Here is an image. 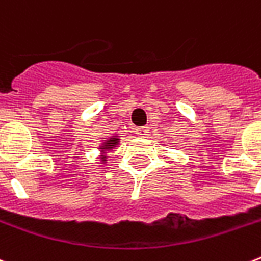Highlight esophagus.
Returning a JSON list of instances; mask_svg holds the SVG:
<instances>
[{"label": "esophagus", "instance_id": "1", "mask_svg": "<svg viewBox=\"0 0 261 261\" xmlns=\"http://www.w3.org/2000/svg\"><path fill=\"white\" fill-rule=\"evenodd\" d=\"M149 133V127H137L135 128V134L139 135V137H146Z\"/></svg>", "mask_w": 261, "mask_h": 261}]
</instances>
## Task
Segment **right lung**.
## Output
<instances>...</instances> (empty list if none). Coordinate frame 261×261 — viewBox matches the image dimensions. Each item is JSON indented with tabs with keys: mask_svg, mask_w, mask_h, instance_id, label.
I'll return each instance as SVG.
<instances>
[{
	"mask_svg": "<svg viewBox=\"0 0 261 261\" xmlns=\"http://www.w3.org/2000/svg\"><path fill=\"white\" fill-rule=\"evenodd\" d=\"M116 144H117V138H111L109 141H107V142H105V145L102 146V149L112 148V146H115ZM102 159H104V157H102Z\"/></svg>",
	"mask_w": 261,
	"mask_h": 261,
	"instance_id": "add662e5",
	"label": "right lung"
}]
</instances>
